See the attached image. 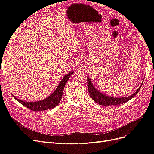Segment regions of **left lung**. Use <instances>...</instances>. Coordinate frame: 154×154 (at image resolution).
<instances>
[{
    "label": "left lung",
    "mask_w": 154,
    "mask_h": 154,
    "mask_svg": "<svg viewBox=\"0 0 154 154\" xmlns=\"http://www.w3.org/2000/svg\"><path fill=\"white\" fill-rule=\"evenodd\" d=\"M142 85H143V83H141L140 87L137 88V90L131 96L123 97H113L106 96L103 94V93H101V92H100L99 91H97L96 88V87L94 86V85H93L92 80H91L90 78L87 76V87H88V92H89L91 97L95 102H96L97 103H98L100 105H103V106L117 105H121V104L126 103L127 101L133 98V97L137 94L139 90H140Z\"/></svg>",
    "instance_id": "left-lung-1"
}]
</instances>
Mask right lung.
I'll list each match as a JSON object with an SVG mask.
<instances>
[{
	"label": "right lung",
	"instance_id": "right-lung-1",
	"mask_svg": "<svg viewBox=\"0 0 154 154\" xmlns=\"http://www.w3.org/2000/svg\"><path fill=\"white\" fill-rule=\"evenodd\" d=\"M73 72L74 71H71L65 76L52 94L42 100L35 102H25L21 100L18 99L17 97L14 96V95H12L17 101L31 110L37 112L54 108V107L57 106L58 105L60 100H61L64 87Z\"/></svg>",
	"mask_w": 154,
	"mask_h": 154
}]
</instances>
